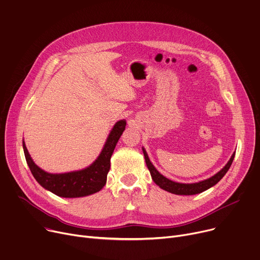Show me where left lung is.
Segmentation results:
<instances>
[{"mask_svg": "<svg viewBox=\"0 0 260 260\" xmlns=\"http://www.w3.org/2000/svg\"><path fill=\"white\" fill-rule=\"evenodd\" d=\"M143 153H144L147 168H148V170L151 174V177H152L153 181L160 188H162V190L170 192L172 194H176V195H195V194H199V193H202V192L208 190L209 187L214 186L215 184H217L223 178V176L227 173V171L229 170L231 164L233 161V158H234V154H235V152H234L231 155L229 161L226 164V166L220 172H218L216 175H214L212 177H210L208 179H205V180H202V181H199V182H196V183H179V182L172 181V180L166 178L165 176H162L154 168V166L149 160V157H148L144 148H143Z\"/></svg>", "mask_w": 260, "mask_h": 260, "instance_id": "8db88e82", "label": "left lung"}]
</instances>
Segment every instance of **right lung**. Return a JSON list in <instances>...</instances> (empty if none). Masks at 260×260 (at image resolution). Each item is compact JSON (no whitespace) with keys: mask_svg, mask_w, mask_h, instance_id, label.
Masks as SVG:
<instances>
[{"mask_svg":"<svg viewBox=\"0 0 260 260\" xmlns=\"http://www.w3.org/2000/svg\"><path fill=\"white\" fill-rule=\"evenodd\" d=\"M125 120H120L114 125L98 159L84 170L64 174H51L45 172L34 164L25 142H22L28 166L38 183L57 196L76 198L96 193L106 184L107 175L111 167L110 159L118 140L125 129Z\"/></svg>","mask_w":260,"mask_h":260,"instance_id":"obj_1","label":"right lung"}]
</instances>
